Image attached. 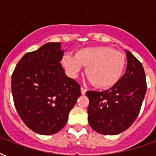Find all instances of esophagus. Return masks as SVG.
Segmentation results:
<instances>
[{"instance_id": "34e87169", "label": "esophagus", "mask_w": 156, "mask_h": 156, "mask_svg": "<svg viewBox=\"0 0 156 156\" xmlns=\"http://www.w3.org/2000/svg\"><path fill=\"white\" fill-rule=\"evenodd\" d=\"M86 92H87V89L84 87H81V93H82L83 95H85Z\"/></svg>"}]
</instances>
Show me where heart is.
Returning <instances> with one entry per match:
<instances>
[{
  "instance_id": "obj_1",
  "label": "heart",
  "mask_w": 156,
  "mask_h": 156,
  "mask_svg": "<svg viewBox=\"0 0 156 156\" xmlns=\"http://www.w3.org/2000/svg\"><path fill=\"white\" fill-rule=\"evenodd\" d=\"M61 64L70 77L75 78L83 66H87L86 74L95 87L108 89L120 80L126 66V56L110 47L85 48L78 50L75 56L65 54Z\"/></svg>"
}]
</instances>
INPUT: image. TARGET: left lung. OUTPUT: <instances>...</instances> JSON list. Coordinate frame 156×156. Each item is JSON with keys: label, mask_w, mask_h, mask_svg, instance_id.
Listing matches in <instances>:
<instances>
[{"label": "left lung", "mask_w": 156, "mask_h": 156, "mask_svg": "<svg viewBox=\"0 0 156 156\" xmlns=\"http://www.w3.org/2000/svg\"><path fill=\"white\" fill-rule=\"evenodd\" d=\"M127 67L116 84L104 91H90L88 122L97 133L115 135L134 122L147 91L146 74L140 61L126 51Z\"/></svg>", "instance_id": "1"}]
</instances>
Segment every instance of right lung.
Returning <instances> with one entry per match:
<instances>
[{
    "instance_id": "obj_1",
    "label": "right lung",
    "mask_w": 156,
    "mask_h": 156,
    "mask_svg": "<svg viewBox=\"0 0 156 156\" xmlns=\"http://www.w3.org/2000/svg\"><path fill=\"white\" fill-rule=\"evenodd\" d=\"M61 43H48L26 53L11 78L13 103L28 128L50 135L66 125L70 110L81 95L80 85L67 77L60 61Z\"/></svg>"
}]
</instances>
